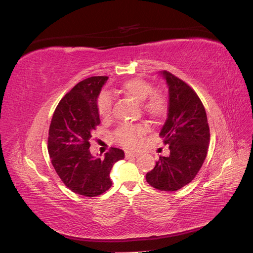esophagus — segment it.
Here are the masks:
<instances>
[{
	"mask_svg": "<svg viewBox=\"0 0 253 253\" xmlns=\"http://www.w3.org/2000/svg\"><path fill=\"white\" fill-rule=\"evenodd\" d=\"M138 153H135V152H126V158H131V157H138Z\"/></svg>",
	"mask_w": 253,
	"mask_h": 253,
	"instance_id": "esophagus-1",
	"label": "esophagus"
}]
</instances>
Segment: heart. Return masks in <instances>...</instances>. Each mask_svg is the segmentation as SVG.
<instances>
[{
	"label": "heart",
	"mask_w": 253,
	"mask_h": 253,
	"mask_svg": "<svg viewBox=\"0 0 253 253\" xmlns=\"http://www.w3.org/2000/svg\"><path fill=\"white\" fill-rule=\"evenodd\" d=\"M119 89L121 93L141 102L142 112L152 118H162L168 112V98L160 91H153L154 87L147 80L142 78L127 79L120 84ZM96 109L99 116L103 119H109L113 112L112 96L106 91H101L97 97ZM147 131L148 126L145 124H125L114 132V138L122 147L133 149Z\"/></svg>",
	"instance_id": "b5f03b06"
}]
</instances>
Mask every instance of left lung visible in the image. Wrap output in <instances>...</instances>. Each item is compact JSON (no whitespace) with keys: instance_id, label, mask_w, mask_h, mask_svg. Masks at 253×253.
Returning a JSON list of instances; mask_svg holds the SVG:
<instances>
[{"instance_id":"1","label":"left lung","mask_w":253,"mask_h":253,"mask_svg":"<svg viewBox=\"0 0 253 253\" xmlns=\"http://www.w3.org/2000/svg\"><path fill=\"white\" fill-rule=\"evenodd\" d=\"M169 86V113L160 132L170 155L159 156L145 178L160 191H177L192 181L205 162L210 129L204 104L195 90L170 72L163 73Z\"/></svg>"}]
</instances>
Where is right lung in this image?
<instances>
[{
  "label": "right lung",
  "instance_id": "obj_1",
  "mask_svg": "<svg viewBox=\"0 0 253 253\" xmlns=\"http://www.w3.org/2000/svg\"><path fill=\"white\" fill-rule=\"evenodd\" d=\"M106 80V76H95L76 84L57 105L48 131V154L60 179L74 193L86 197L112 187V168L125 158L117 148H111L104 159L89 152L91 133L100 124L96 100Z\"/></svg>",
  "mask_w": 253,
  "mask_h": 253
}]
</instances>
